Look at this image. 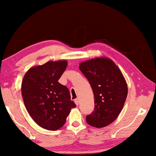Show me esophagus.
Masks as SVG:
<instances>
[{"label": "esophagus", "mask_w": 156, "mask_h": 156, "mask_svg": "<svg viewBox=\"0 0 156 156\" xmlns=\"http://www.w3.org/2000/svg\"><path fill=\"white\" fill-rule=\"evenodd\" d=\"M75 102L76 105H79V103H80V101H79L78 98H76V99L75 100Z\"/></svg>", "instance_id": "esophagus-1"}]
</instances>
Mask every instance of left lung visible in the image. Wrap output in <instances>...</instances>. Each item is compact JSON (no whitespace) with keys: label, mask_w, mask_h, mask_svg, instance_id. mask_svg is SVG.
I'll use <instances>...</instances> for the list:
<instances>
[{"label":"left lung","mask_w":156,"mask_h":156,"mask_svg":"<svg viewBox=\"0 0 156 156\" xmlns=\"http://www.w3.org/2000/svg\"><path fill=\"white\" fill-rule=\"evenodd\" d=\"M79 68L94 94V111L86 116V122L98 128L108 126L118 117L128 95L123 74L111 59L105 57L82 62Z\"/></svg>","instance_id":"8db88e82"}]
</instances>
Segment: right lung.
I'll list each match as a JSON object with an SVG mask.
<instances>
[{
  "label": "right lung",
  "instance_id": "add662e5",
  "mask_svg": "<svg viewBox=\"0 0 156 156\" xmlns=\"http://www.w3.org/2000/svg\"><path fill=\"white\" fill-rule=\"evenodd\" d=\"M67 61H48L30 68L23 76L21 93L25 107L37 125L48 130L61 128L76 107L68 88L58 82Z\"/></svg>",
  "mask_w": 156,
  "mask_h": 156
}]
</instances>
